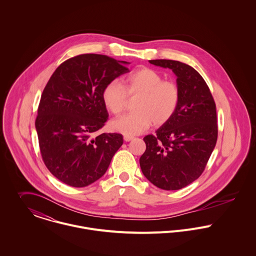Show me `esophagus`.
<instances>
[{
    "instance_id": "obj_1",
    "label": "esophagus",
    "mask_w": 256,
    "mask_h": 256,
    "mask_svg": "<svg viewBox=\"0 0 256 256\" xmlns=\"http://www.w3.org/2000/svg\"><path fill=\"white\" fill-rule=\"evenodd\" d=\"M134 138V136H124V142H130V140H132Z\"/></svg>"
}]
</instances>
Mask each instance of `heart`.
Returning a JSON list of instances; mask_svg holds the SVG:
<instances>
[{
	"instance_id": "heart-1",
	"label": "heart",
	"mask_w": 256,
	"mask_h": 256,
	"mask_svg": "<svg viewBox=\"0 0 256 256\" xmlns=\"http://www.w3.org/2000/svg\"><path fill=\"white\" fill-rule=\"evenodd\" d=\"M126 96H138L134 102L136 112L112 122V130L126 136H136L148 130L154 122L159 126L166 124L176 112L180 93L172 81H165L150 68H140L122 81L108 83L102 93L104 106L114 116L122 112Z\"/></svg>"
}]
</instances>
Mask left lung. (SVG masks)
<instances>
[{
    "label": "left lung",
    "instance_id": "left-lung-1",
    "mask_svg": "<svg viewBox=\"0 0 256 256\" xmlns=\"http://www.w3.org/2000/svg\"><path fill=\"white\" fill-rule=\"evenodd\" d=\"M150 63L169 68L180 93L172 118L144 140L140 164L144 175L163 190H179L203 173L218 138L216 104L203 77L190 65L168 59Z\"/></svg>",
    "mask_w": 256,
    "mask_h": 256
}]
</instances>
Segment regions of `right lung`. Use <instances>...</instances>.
I'll return each mask as SVG.
<instances>
[{"label":"right lung","mask_w":256,"mask_h":256,"mask_svg":"<svg viewBox=\"0 0 256 256\" xmlns=\"http://www.w3.org/2000/svg\"><path fill=\"white\" fill-rule=\"evenodd\" d=\"M126 61L101 54L72 57L52 74L38 110L36 128L44 164L61 182L86 187L106 173L124 142L120 134L91 136L108 116L104 86L130 72Z\"/></svg>","instance_id":"obj_1"}]
</instances>
